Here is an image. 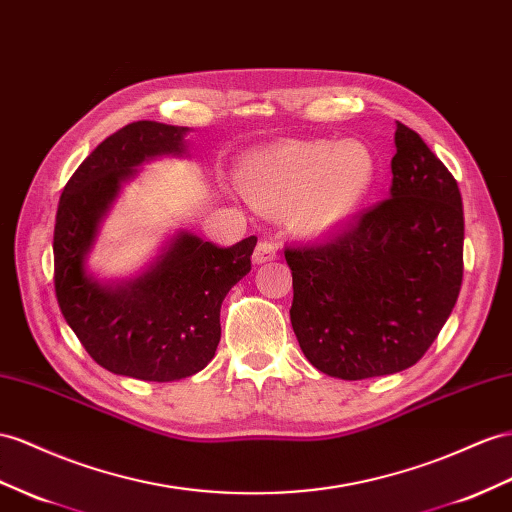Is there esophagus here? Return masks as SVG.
Wrapping results in <instances>:
<instances>
[{
	"instance_id": "34e87169",
	"label": "esophagus",
	"mask_w": 512,
	"mask_h": 512,
	"mask_svg": "<svg viewBox=\"0 0 512 512\" xmlns=\"http://www.w3.org/2000/svg\"><path fill=\"white\" fill-rule=\"evenodd\" d=\"M274 259H277V246H274V244L268 242V240H261V242L255 246L253 264H255V266H261V264H268V261H274Z\"/></svg>"
}]
</instances>
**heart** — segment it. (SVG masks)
<instances>
[{
  "label": "heart",
  "mask_w": 512,
  "mask_h": 512,
  "mask_svg": "<svg viewBox=\"0 0 512 512\" xmlns=\"http://www.w3.org/2000/svg\"><path fill=\"white\" fill-rule=\"evenodd\" d=\"M376 162L359 142L283 140L246 157L238 190L259 214L285 216L305 240H322L357 216L374 186Z\"/></svg>",
  "instance_id": "b5f03b06"
}]
</instances>
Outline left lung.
<instances>
[{"label": "left lung", "mask_w": 512, "mask_h": 512, "mask_svg": "<svg viewBox=\"0 0 512 512\" xmlns=\"http://www.w3.org/2000/svg\"><path fill=\"white\" fill-rule=\"evenodd\" d=\"M389 199L335 240L285 248L292 329L313 368L342 378L396 374L435 342L463 281V201L428 144L396 123Z\"/></svg>", "instance_id": "left-lung-1"}]
</instances>
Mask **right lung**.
<instances>
[{"label":"right lung","mask_w":512,"mask_h":512,"mask_svg":"<svg viewBox=\"0 0 512 512\" xmlns=\"http://www.w3.org/2000/svg\"><path fill=\"white\" fill-rule=\"evenodd\" d=\"M188 127L129 123L108 136L62 190L54 229L56 296L64 320L101 368L170 383L201 372L220 342V305L251 272L255 235L229 248L179 229L140 274L101 281L88 270L103 220L144 162L188 155Z\"/></svg>","instance_id":"add662e5"}]
</instances>
